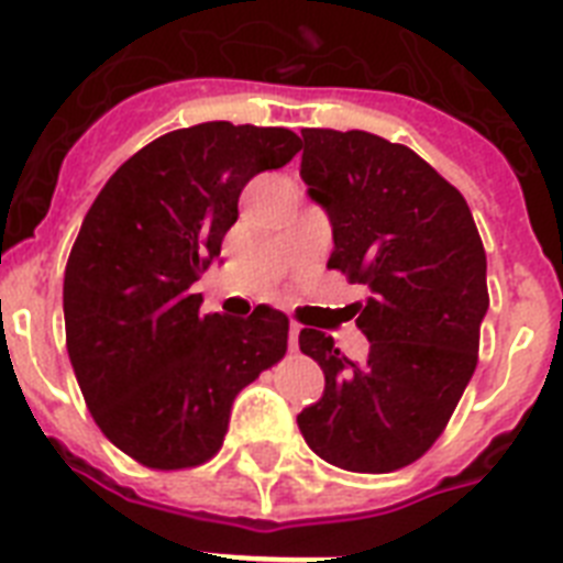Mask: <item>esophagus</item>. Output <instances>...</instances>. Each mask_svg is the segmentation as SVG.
Returning <instances> with one entry per match:
<instances>
[{"label": "esophagus", "instance_id": "1", "mask_svg": "<svg viewBox=\"0 0 563 563\" xmlns=\"http://www.w3.org/2000/svg\"><path fill=\"white\" fill-rule=\"evenodd\" d=\"M297 335H300V323H289V350H297Z\"/></svg>", "mask_w": 563, "mask_h": 563}]
</instances>
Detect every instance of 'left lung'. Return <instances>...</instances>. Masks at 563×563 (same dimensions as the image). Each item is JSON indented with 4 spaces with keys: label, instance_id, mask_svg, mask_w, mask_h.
<instances>
[{
    "label": "left lung",
    "instance_id": "obj_1",
    "mask_svg": "<svg viewBox=\"0 0 563 563\" xmlns=\"http://www.w3.org/2000/svg\"><path fill=\"white\" fill-rule=\"evenodd\" d=\"M300 135V178L332 222L327 266L367 291L350 318L369 353L346 358L332 335L300 329V353L327 387L297 428L338 468L396 472L440 440L472 382L486 251L463 194L410 147L361 130Z\"/></svg>",
    "mask_w": 563,
    "mask_h": 563
}]
</instances>
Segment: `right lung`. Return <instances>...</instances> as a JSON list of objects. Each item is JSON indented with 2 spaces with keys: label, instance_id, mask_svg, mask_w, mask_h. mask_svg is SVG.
Here are the masks:
<instances>
[{
  "label": "right lung",
  "instance_id": "add662e5",
  "mask_svg": "<svg viewBox=\"0 0 563 563\" xmlns=\"http://www.w3.org/2000/svg\"><path fill=\"white\" fill-rule=\"evenodd\" d=\"M300 147L283 126L196 123L126 158L91 202L63 280L66 346L86 408L135 463H208L236 393L286 355V314H202L194 283L240 217L242 187Z\"/></svg>",
  "mask_w": 563,
  "mask_h": 563
}]
</instances>
